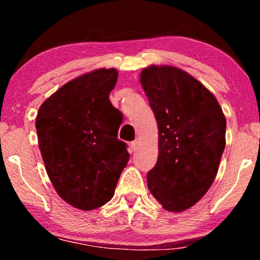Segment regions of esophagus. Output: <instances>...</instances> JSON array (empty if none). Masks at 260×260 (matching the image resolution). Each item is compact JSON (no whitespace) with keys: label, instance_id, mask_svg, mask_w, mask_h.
I'll use <instances>...</instances> for the list:
<instances>
[{"label":"esophagus","instance_id":"1","mask_svg":"<svg viewBox=\"0 0 260 260\" xmlns=\"http://www.w3.org/2000/svg\"><path fill=\"white\" fill-rule=\"evenodd\" d=\"M139 144H140V141H139V140H135V141H133V142L131 143V148H132V150H133V151H136V150H138Z\"/></svg>","mask_w":260,"mask_h":260}]
</instances>
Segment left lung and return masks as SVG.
<instances>
[{"instance_id": "1", "label": "left lung", "mask_w": 260, "mask_h": 260, "mask_svg": "<svg viewBox=\"0 0 260 260\" xmlns=\"http://www.w3.org/2000/svg\"><path fill=\"white\" fill-rule=\"evenodd\" d=\"M140 81L159 138L148 188L162 209L181 212L214 181L226 146L225 114L208 88L178 68L151 65L143 69Z\"/></svg>"}]
</instances>
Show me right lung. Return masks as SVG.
Masks as SVG:
<instances>
[{
	"mask_svg": "<svg viewBox=\"0 0 260 260\" xmlns=\"http://www.w3.org/2000/svg\"><path fill=\"white\" fill-rule=\"evenodd\" d=\"M116 69L88 72L61 86L39 109L35 127L48 177L73 208L89 211L112 199L129 159L118 136L109 94Z\"/></svg>",
	"mask_w": 260,
	"mask_h": 260,
	"instance_id": "add662e5",
	"label": "right lung"
}]
</instances>
